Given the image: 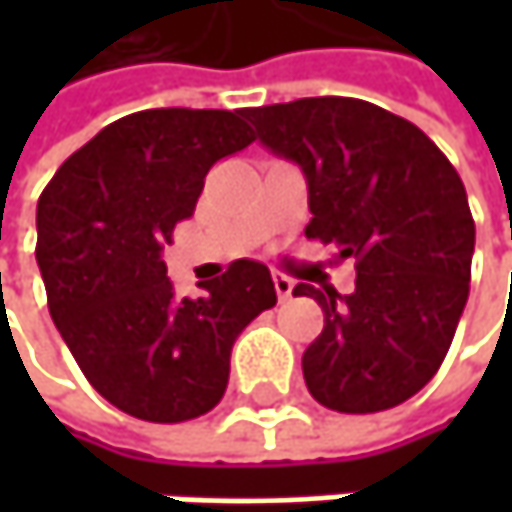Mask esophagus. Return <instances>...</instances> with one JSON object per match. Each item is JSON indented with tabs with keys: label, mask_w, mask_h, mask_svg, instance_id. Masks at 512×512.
Masks as SVG:
<instances>
[{
	"label": "esophagus",
	"mask_w": 512,
	"mask_h": 512,
	"mask_svg": "<svg viewBox=\"0 0 512 512\" xmlns=\"http://www.w3.org/2000/svg\"><path fill=\"white\" fill-rule=\"evenodd\" d=\"M272 284H275V293H278V299H290V293H293V278L290 275H284V272H272Z\"/></svg>",
	"instance_id": "34e87169"
}]
</instances>
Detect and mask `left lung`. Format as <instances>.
Returning <instances> with one entry per match:
<instances>
[{"instance_id":"1","label":"left lung","mask_w":512,"mask_h":512,"mask_svg":"<svg viewBox=\"0 0 512 512\" xmlns=\"http://www.w3.org/2000/svg\"><path fill=\"white\" fill-rule=\"evenodd\" d=\"M260 145L308 180V240L356 263V290L296 284L323 308L302 356L311 397L367 415L400 406L442 367L468 299L474 219L457 168L427 133L356 97L246 109Z\"/></svg>"}]
</instances>
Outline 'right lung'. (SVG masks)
<instances>
[{
    "mask_svg": "<svg viewBox=\"0 0 512 512\" xmlns=\"http://www.w3.org/2000/svg\"><path fill=\"white\" fill-rule=\"evenodd\" d=\"M246 109H145L64 159L38 201V266L52 323L85 379L121 412L180 424L210 412L231 350L275 305L263 263L234 260L177 296L162 249L189 219L207 171L255 142Z\"/></svg>",
    "mask_w": 512,
    "mask_h": 512,
    "instance_id": "1",
    "label": "right lung"
}]
</instances>
